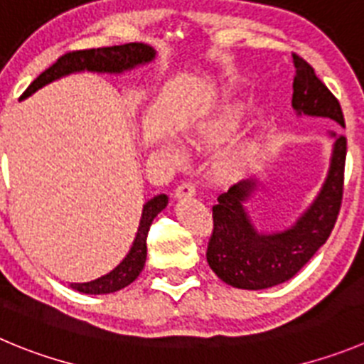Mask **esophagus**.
<instances>
[{"mask_svg":"<svg viewBox=\"0 0 364 364\" xmlns=\"http://www.w3.org/2000/svg\"><path fill=\"white\" fill-rule=\"evenodd\" d=\"M193 193H196V188H193V185H190V183H181V185L176 188L174 198L176 199H188V198H192Z\"/></svg>","mask_w":364,"mask_h":364,"instance_id":"obj_1","label":"esophagus"}]
</instances>
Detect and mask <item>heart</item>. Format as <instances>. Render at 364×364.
I'll list each match as a JSON object with an SVG mask.
<instances>
[{
    "label": "heart",
    "mask_w": 364,
    "mask_h": 364,
    "mask_svg": "<svg viewBox=\"0 0 364 364\" xmlns=\"http://www.w3.org/2000/svg\"><path fill=\"white\" fill-rule=\"evenodd\" d=\"M242 120L244 113L239 105L224 104L190 122L186 127V140L196 149L215 147L235 134ZM161 149L163 154L174 163H181L185 159V151L176 141H165ZM257 154H259V144L255 140L244 138V140L235 141L213 154L210 161V174L219 183L235 181L253 165Z\"/></svg>",
    "instance_id": "heart-1"
}]
</instances>
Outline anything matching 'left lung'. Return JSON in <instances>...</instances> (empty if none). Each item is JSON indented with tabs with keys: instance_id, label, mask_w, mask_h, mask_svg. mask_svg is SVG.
Returning a JSON list of instances; mask_svg holds the SVG:
<instances>
[{
	"instance_id": "8db88e82",
	"label": "left lung",
	"mask_w": 364,
	"mask_h": 364,
	"mask_svg": "<svg viewBox=\"0 0 364 364\" xmlns=\"http://www.w3.org/2000/svg\"><path fill=\"white\" fill-rule=\"evenodd\" d=\"M293 109L298 117L327 118L345 127L341 105L328 87L316 77L311 64L293 55ZM332 141L327 178L311 205L285 230H257L246 205L264 183L244 179L213 206V233L206 260L224 284L237 289L259 291L291 280L314 253L327 242L343 198L346 138L339 131H328Z\"/></svg>"
}]
</instances>
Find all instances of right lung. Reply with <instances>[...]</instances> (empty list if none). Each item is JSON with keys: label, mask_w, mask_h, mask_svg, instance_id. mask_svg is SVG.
Segmentation results:
<instances>
[{"label": "right lung", "mask_w": 364, "mask_h": 364, "mask_svg": "<svg viewBox=\"0 0 364 364\" xmlns=\"http://www.w3.org/2000/svg\"><path fill=\"white\" fill-rule=\"evenodd\" d=\"M156 59V50L151 44L144 43H127L120 46H107V48H93V50H79V52H70L57 59L55 64L44 70L43 73L26 87L21 100L28 98L37 90L44 87L46 84L59 80L66 75L80 73V71H91V73H109L122 75L125 71H131L138 66L152 63ZM168 205V198L165 193H159L156 198L149 199L144 205L140 217V226L136 232L132 246L124 260L109 271L104 277L97 280L84 282V284H70L71 289L79 291L84 294H109L124 289L129 284L138 278L147 260V233L151 228L152 220L161 210Z\"/></svg>", "instance_id": "right-lung-1"}]
</instances>
